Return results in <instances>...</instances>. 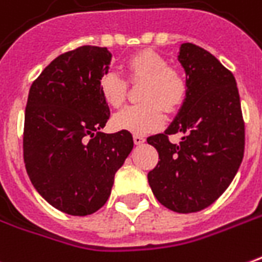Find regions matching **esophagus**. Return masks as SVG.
Masks as SVG:
<instances>
[{"mask_svg":"<svg viewBox=\"0 0 262 262\" xmlns=\"http://www.w3.org/2000/svg\"><path fill=\"white\" fill-rule=\"evenodd\" d=\"M144 140H146V139H144L143 136H140V135H135V136H133V142H135V144H137V146L143 144Z\"/></svg>","mask_w":262,"mask_h":262,"instance_id":"obj_1","label":"esophagus"}]
</instances>
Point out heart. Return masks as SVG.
<instances>
[{"label": "heart", "mask_w": 262, "mask_h": 262, "mask_svg": "<svg viewBox=\"0 0 262 262\" xmlns=\"http://www.w3.org/2000/svg\"><path fill=\"white\" fill-rule=\"evenodd\" d=\"M130 80L144 79L139 105L125 107L113 116V126L119 130L144 135L160 129L164 111L177 112L187 99L188 83L182 72L170 68L169 61L153 49H142L125 62ZM102 99L112 107H119L126 99L127 83L116 72H105L99 79Z\"/></svg>", "instance_id": "obj_1"}]
</instances>
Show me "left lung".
<instances>
[{
    "label": "left lung",
    "mask_w": 262,
    "mask_h": 262,
    "mask_svg": "<svg viewBox=\"0 0 262 262\" xmlns=\"http://www.w3.org/2000/svg\"><path fill=\"white\" fill-rule=\"evenodd\" d=\"M179 61L188 95L174 120L147 137L159 163L149 171L159 203L176 213H195L213 204L233 182L244 156V120L234 75L206 49L182 43ZM183 133L171 144L169 134Z\"/></svg>",
    "instance_id": "left-lung-1"
}]
</instances>
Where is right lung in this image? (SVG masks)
I'll return each mask as SVG.
<instances>
[{
  "label": "right lung",
  "mask_w": 262,
  "mask_h": 262,
  "mask_svg": "<svg viewBox=\"0 0 262 262\" xmlns=\"http://www.w3.org/2000/svg\"><path fill=\"white\" fill-rule=\"evenodd\" d=\"M111 61L107 48L79 47L55 58L29 89L25 169L36 191L71 215H88L105 204L133 149L130 132H100L111 112L98 85Z\"/></svg>",
  "instance_id": "add662e5"
}]
</instances>
